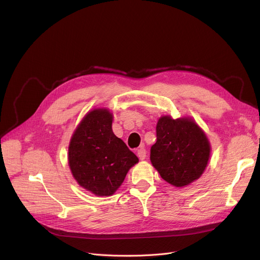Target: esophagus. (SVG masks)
<instances>
[{
  "instance_id": "1",
  "label": "esophagus",
  "mask_w": 260,
  "mask_h": 260,
  "mask_svg": "<svg viewBox=\"0 0 260 260\" xmlns=\"http://www.w3.org/2000/svg\"><path fill=\"white\" fill-rule=\"evenodd\" d=\"M137 155L138 158H139L140 160H144L145 157H146V150L144 147H140L139 149L137 150Z\"/></svg>"
}]
</instances>
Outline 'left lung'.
<instances>
[{"instance_id":"left-lung-1","label":"left lung","mask_w":260,"mask_h":260,"mask_svg":"<svg viewBox=\"0 0 260 260\" xmlns=\"http://www.w3.org/2000/svg\"><path fill=\"white\" fill-rule=\"evenodd\" d=\"M155 129L157 142L150 148V161L161 178L175 187L200 179L208 165L211 145L196 120L166 115L159 118Z\"/></svg>"}]
</instances>
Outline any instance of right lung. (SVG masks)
I'll list each match as a JSON object with an SVG mask.
<instances>
[{"label":"right lung","mask_w":260,"mask_h":260,"mask_svg":"<svg viewBox=\"0 0 260 260\" xmlns=\"http://www.w3.org/2000/svg\"><path fill=\"white\" fill-rule=\"evenodd\" d=\"M113 113L106 108L86 113L68 148V163L75 181L97 197L113 196L123 183L137 155L112 129Z\"/></svg>","instance_id":"right-lung-1"}]
</instances>
